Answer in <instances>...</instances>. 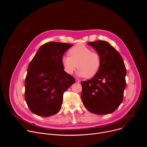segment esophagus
<instances>
[{
  "label": "esophagus",
  "instance_id": "esophagus-1",
  "mask_svg": "<svg viewBox=\"0 0 147 147\" xmlns=\"http://www.w3.org/2000/svg\"><path fill=\"white\" fill-rule=\"evenodd\" d=\"M76 82H77V83H80V81L79 80H78V79H76Z\"/></svg>",
  "mask_w": 147,
  "mask_h": 147
}]
</instances>
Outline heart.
I'll return each instance as SVG.
<instances>
[{
  "label": "heart",
  "mask_w": 147,
  "mask_h": 147,
  "mask_svg": "<svg viewBox=\"0 0 147 147\" xmlns=\"http://www.w3.org/2000/svg\"><path fill=\"white\" fill-rule=\"evenodd\" d=\"M70 56L61 57V63L64 70L71 74L78 67V74L89 78L98 73L101 65L99 55L84 44H79L73 47L69 52Z\"/></svg>",
  "instance_id": "b5f03b06"
}]
</instances>
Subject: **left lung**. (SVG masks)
Returning a JSON list of instances; mask_svg holds the SVG:
<instances>
[{
    "label": "left lung",
    "mask_w": 147,
    "mask_h": 147,
    "mask_svg": "<svg viewBox=\"0 0 147 147\" xmlns=\"http://www.w3.org/2000/svg\"><path fill=\"white\" fill-rule=\"evenodd\" d=\"M99 55L100 67L91 79L81 82L84 106L97 115L113 113L123 101L126 69L120 53L108 42L88 43Z\"/></svg>",
    "instance_id": "8db88e82"
}]
</instances>
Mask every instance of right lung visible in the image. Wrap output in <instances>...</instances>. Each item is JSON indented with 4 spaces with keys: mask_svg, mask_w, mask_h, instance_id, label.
<instances>
[{
    "mask_svg": "<svg viewBox=\"0 0 147 147\" xmlns=\"http://www.w3.org/2000/svg\"><path fill=\"white\" fill-rule=\"evenodd\" d=\"M73 45L51 42L42 45L30 63L25 80V99L34 114L48 117L58 113L63 93L75 78L63 69L61 57Z\"/></svg>",
    "mask_w": 147,
    "mask_h": 147,
    "instance_id": "right-lung-1",
    "label": "right lung"
}]
</instances>
